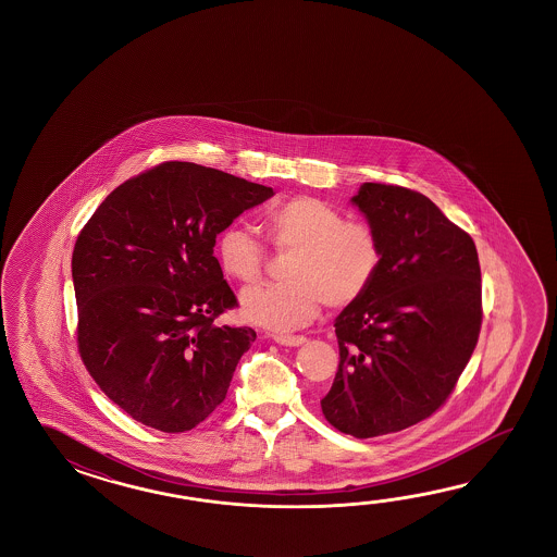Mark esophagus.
Instances as JSON below:
<instances>
[{
	"label": "esophagus",
	"mask_w": 557,
	"mask_h": 557,
	"mask_svg": "<svg viewBox=\"0 0 557 557\" xmlns=\"http://www.w3.org/2000/svg\"><path fill=\"white\" fill-rule=\"evenodd\" d=\"M273 341L281 346H302L307 343L305 336H293V334H274Z\"/></svg>",
	"instance_id": "34e87169"
}]
</instances>
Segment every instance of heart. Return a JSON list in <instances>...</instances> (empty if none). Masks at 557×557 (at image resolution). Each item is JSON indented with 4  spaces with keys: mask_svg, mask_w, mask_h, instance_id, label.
Returning <instances> with one entry per match:
<instances>
[{
    "mask_svg": "<svg viewBox=\"0 0 557 557\" xmlns=\"http://www.w3.org/2000/svg\"><path fill=\"white\" fill-rule=\"evenodd\" d=\"M262 226L274 249L290 252L288 281L243 290V317L271 331L307 324L320 305L341 308L358 300L379 273L376 233L358 221H344L334 207L314 197H295L269 209ZM219 262L228 276L255 283L264 269V249L245 226L225 228L216 243Z\"/></svg>",
    "mask_w": 557,
    "mask_h": 557,
    "instance_id": "obj_1",
    "label": "heart"
}]
</instances>
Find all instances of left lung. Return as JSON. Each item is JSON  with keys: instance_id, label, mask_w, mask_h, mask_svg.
<instances>
[{"instance_id": "8db88e82", "label": "left lung", "mask_w": 557, "mask_h": 557, "mask_svg": "<svg viewBox=\"0 0 557 557\" xmlns=\"http://www.w3.org/2000/svg\"><path fill=\"white\" fill-rule=\"evenodd\" d=\"M350 202L382 259L367 293L334 320L341 364L320 406L336 430L374 438L446 403L478 343L482 278L472 237L424 195L364 183Z\"/></svg>"}]
</instances>
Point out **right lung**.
Instances as JSON below:
<instances>
[{"label":"right lung","instance_id":"1","mask_svg":"<svg viewBox=\"0 0 557 557\" xmlns=\"http://www.w3.org/2000/svg\"><path fill=\"white\" fill-rule=\"evenodd\" d=\"M273 195L211 166L169 161L109 193L79 233V352L133 420L175 434L225 400L257 332L214 324L237 305L214 243Z\"/></svg>","mask_w":557,"mask_h":557}]
</instances>
